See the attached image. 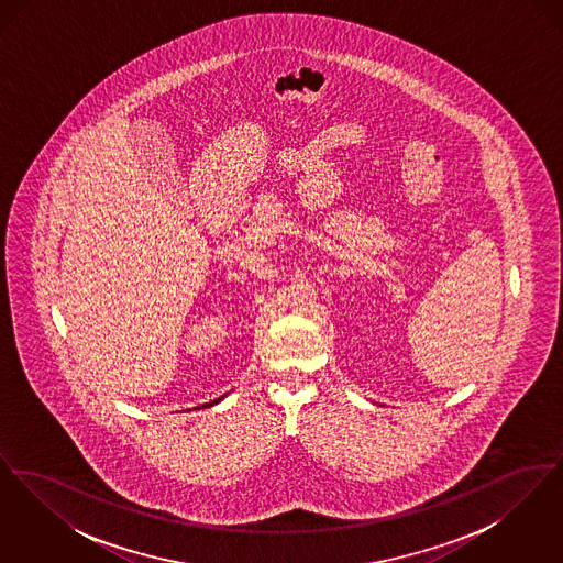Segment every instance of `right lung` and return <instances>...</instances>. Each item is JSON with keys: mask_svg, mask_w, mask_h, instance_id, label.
<instances>
[{"mask_svg": "<svg viewBox=\"0 0 563 563\" xmlns=\"http://www.w3.org/2000/svg\"><path fill=\"white\" fill-rule=\"evenodd\" d=\"M223 399H225V395H223V397H219V399H214V401L205 402V405H202V407H213V405H217V402H219V401H223Z\"/></svg>", "mask_w": 563, "mask_h": 563, "instance_id": "obj_1", "label": "right lung"}]
</instances>
